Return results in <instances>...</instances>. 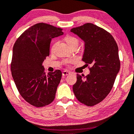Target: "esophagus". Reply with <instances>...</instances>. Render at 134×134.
Instances as JSON below:
<instances>
[{
  "label": "esophagus",
  "instance_id": "34e87169",
  "mask_svg": "<svg viewBox=\"0 0 134 134\" xmlns=\"http://www.w3.org/2000/svg\"><path fill=\"white\" fill-rule=\"evenodd\" d=\"M70 73L69 71H63V73H62V75H63V76H68L69 75Z\"/></svg>",
  "mask_w": 134,
  "mask_h": 134
}]
</instances>
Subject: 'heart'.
Returning a JSON list of instances; mask_svg holds the SVG:
<instances>
[{"label":"heart","mask_w":134,"mask_h":134,"mask_svg":"<svg viewBox=\"0 0 134 134\" xmlns=\"http://www.w3.org/2000/svg\"><path fill=\"white\" fill-rule=\"evenodd\" d=\"M64 41L68 45V46L70 48V49H71V48H73L74 47H77V46H78L79 40L76 37H75V36L70 35H66L64 37ZM56 46H57V43H55L52 45V49H51L52 52L54 51V50L56 47ZM74 61H75L74 59H71V60L65 61V63L66 64L71 63H73Z\"/></svg>","instance_id":"b5f03b06"}]
</instances>
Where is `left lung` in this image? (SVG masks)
<instances>
[{
    "label": "left lung",
    "mask_w": 134,
    "mask_h": 134,
    "mask_svg": "<svg viewBox=\"0 0 134 134\" xmlns=\"http://www.w3.org/2000/svg\"><path fill=\"white\" fill-rule=\"evenodd\" d=\"M70 31L84 41L82 61L92 65L85 77L77 74L73 91L80 102L91 107L102 101L113 87L120 67L118 46L108 32L92 23Z\"/></svg>",
    "instance_id": "1"
}]
</instances>
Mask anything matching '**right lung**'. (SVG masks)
Returning a JSON list of instances; mask_svg holds the SVG:
<instances>
[{
    "label": "right lung",
    "mask_w": 134,
    "mask_h": 134,
    "mask_svg": "<svg viewBox=\"0 0 134 134\" xmlns=\"http://www.w3.org/2000/svg\"><path fill=\"white\" fill-rule=\"evenodd\" d=\"M62 35V29L40 23L26 30L14 45L12 76L21 97L34 107H44L55 99L62 73L57 70L46 75L43 63L51 40Z\"/></svg>",
    "instance_id": "add662e5"
}]
</instances>
